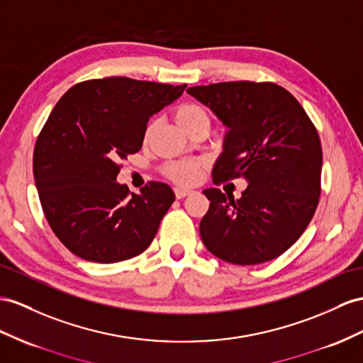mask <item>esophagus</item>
Instances as JSON below:
<instances>
[{"label":"esophagus","mask_w":363,"mask_h":363,"mask_svg":"<svg viewBox=\"0 0 363 363\" xmlns=\"http://www.w3.org/2000/svg\"><path fill=\"white\" fill-rule=\"evenodd\" d=\"M190 193H193V190H190V189H184V187H176L174 189V194H176V198H178V199L189 196Z\"/></svg>","instance_id":"obj_1"}]
</instances>
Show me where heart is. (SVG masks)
<instances>
[{
	"instance_id": "1",
	"label": "heart",
	"mask_w": 363,
	"mask_h": 363,
	"mask_svg": "<svg viewBox=\"0 0 363 363\" xmlns=\"http://www.w3.org/2000/svg\"><path fill=\"white\" fill-rule=\"evenodd\" d=\"M174 121L184 132L190 133L191 130L196 128L201 124L210 125L208 111L196 102H185L174 110ZM155 130V124H148L144 133V141H148ZM202 169V162L198 160H184V161H173L164 167V173L167 178L178 184H193L199 179Z\"/></svg>"
}]
</instances>
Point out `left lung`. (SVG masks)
Wrapping results in <instances>:
<instances>
[{"label":"left lung","mask_w":363,"mask_h":363,"mask_svg":"<svg viewBox=\"0 0 363 363\" xmlns=\"http://www.w3.org/2000/svg\"><path fill=\"white\" fill-rule=\"evenodd\" d=\"M187 91L228 128L213 182H248L239 199L203 190L210 208L199 225L202 242L230 264L272 261L301 238L318 208V130L291 93L274 82H218Z\"/></svg>","instance_id":"1"}]
</instances>
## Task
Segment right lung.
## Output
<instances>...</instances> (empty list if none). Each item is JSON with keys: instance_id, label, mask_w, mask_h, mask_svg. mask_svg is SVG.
Listing matches in <instances>:
<instances>
[{"instance_id": "add662e5", "label": "right lung", "mask_w": 363, "mask_h": 363, "mask_svg": "<svg viewBox=\"0 0 363 363\" xmlns=\"http://www.w3.org/2000/svg\"><path fill=\"white\" fill-rule=\"evenodd\" d=\"M185 87L125 77L90 79L53 107L36 139L33 176L45 219L73 255L113 264L152 244L174 193L164 182L130 193L116 182L119 161L141 150L148 119Z\"/></svg>"}]
</instances>
